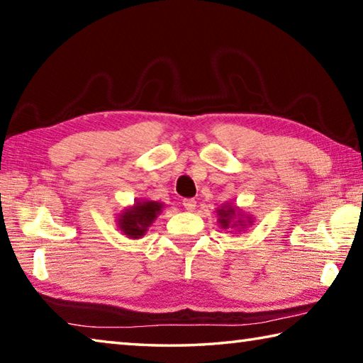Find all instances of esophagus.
I'll use <instances>...</instances> for the list:
<instances>
[{"instance_id": "34e87169", "label": "esophagus", "mask_w": 363, "mask_h": 363, "mask_svg": "<svg viewBox=\"0 0 363 363\" xmlns=\"http://www.w3.org/2000/svg\"><path fill=\"white\" fill-rule=\"evenodd\" d=\"M182 205H184V208H186L187 211H194L195 206H196V201L194 199H186V200H184Z\"/></svg>"}]
</instances>
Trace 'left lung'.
Returning a JSON list of instances; mask_svg holds the SVG:
<instances>
[{"label":"left lung","mask_w":363,"mask_h":363,"mask_svg":"<svg viewBox=\"0 0 363 363\" xmlns=\"http://www.w3.org/2000/svg\"><path fill=\"white\" fill-rule=\"evenodd\" d=\"M218 214H219V224L224 227V229H227V227H238V224L240 225H245L242 223V219H238L237 223H233V218H235V210H233L232 206H223L220 210H218Z\"/></svg>","instance_id":"left-lung-1"}]
</instances>
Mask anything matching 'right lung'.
I'll return each mask as SVG.
<instances>
[{"instance_id":"add662e5","label":"right lung","mask_w":363,"mask_h":363,"mask_svg":"<svg viewBox=\"0 0 363 363\" xmlns=\"http://www.w3.org/2000/svg\"><path fill=\"white\" fill-rule=\"evenodd\" d=\"M160 211H162V203H157V201H143V203L134 205L131 210L123 213L120 216L118 225L125 235L130 238H139L147 232V227L152 225Z\"/></svg>"}]
</instances>
